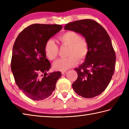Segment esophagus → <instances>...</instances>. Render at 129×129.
Here are the masks:
<instances>
[{
  "mask_svg": "<svg viewBox=\"0 0 129 129\" xmlns=\"http://www.w3.org/2000/svg\"><path fill=\"white\" fill-rule=\"evenodd\" d=\"M67 73V71H62V72H61V74H62V75H65V74H66Z\"/></svg>",
  "mask_w": 129,
  "mask_h": 129,
  "instance_id": "esophagus-1",
  "label": "esophagus"
}]
</instances>
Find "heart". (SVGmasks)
<instances>
[{"label": "heart", "mask_w": 129, "mask_h": 129, "mask_svg": "<svg viewBox=\"0 0 129 129\" xmlns=\"http://www.w3.org/2000/svg\"><path fill=\"white\" fill-rule=\"evenodd\" d=\"M62 45L69 46L67 58L57 60L53 64L54 69L64 71L76 66L79 61H83L89 54L90 48L88 42L82 39L81 35L74 31H67L59 37ZM59 52V47L54 40L50 39L46 41L44 46L45 56L49 60L55 59Z\"/></svg>", "instance_id": "obj_1"}]
</instances>
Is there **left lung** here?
<instances>
[{
    "label": "left lung",
    "instance_id": "8db88e82",
    "mask_svg": "<svg viewBox=\"0 0 129 129\" xmlns=\"http://www.w3.org/2000/svg\"><path fill=\"white\" fill-rule=\"evenodd\" d=\"M64 29L81 34L90 48L85 61L75 69L78 78L72 84L74 90L85 98L99 95L108 86L115 69V53L110 37L99 23L92 19L68 23Z\"/></svg>",
    "mask_w": 129,
    "mask_h": 129
}]
</instances>
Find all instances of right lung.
I'll list each match as a JSON object with an SVG mask.
<instances>
[{
  "mask_svg": "<svg viewBox=\"0 0 129 129\" xmlns=\"http://www.w3.org/2000/svg\"><path fill=\"white\" fill-rule=\"evenodd\" d=\"M62 28L58 24H31L19 34L14 44L11 69L15 83L32 100H42L50 96L61 76L60 72L46 73L51 64L46 58L44 46Z\"/></svg>",
  "mask_w": 129,
  "mask_h": 129,
  "instance_id": "obj_1",
  "label": "right lung"
}]
</instances>
